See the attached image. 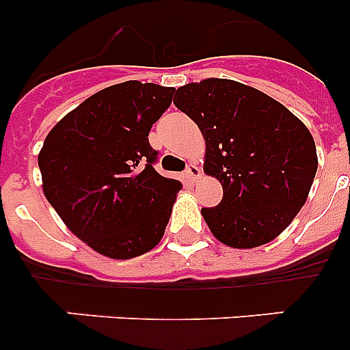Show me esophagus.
Wrapping results in <instances>:
<instances>
[{
	"label": "esophagus",
	"instance_id": "obj_1",
	"mask_svg": "<svg viewBox=\"0 0 350 350\" xmlns=\"http://www.w3.org/2000/svg\"><path fill=\"white\" fill-rule=\"evenodd\" d=\"M202 175V170H200V166L196 165H189L187 168H185V177H187V180L194 182L198 177Z\"/></svg>",
	"mask_w": 350,
	"mask_h": 350
}]
</instances>
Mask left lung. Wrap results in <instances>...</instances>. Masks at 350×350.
I'll return each mask as SVG.
<instances>
[{
    "label": "left lung",
    "mask_w": 350,
    "mask_h": 350,
    "mask_svg": "<svg viewBox=\"0 0 350 350\" xmlns=\"http://www.w3.org/2000/svg\"><path fill=\"white\" fill-rule=\"evenodd\" d=\"M206 144V175L222 184L217 206L202 208L213 237L234 249L271 242L296 217L317 172L307 126L284 105L234 80L206 79L175 92Z\"/></svg>",
    "instance_id": "8db88e82"
}]
</instances>
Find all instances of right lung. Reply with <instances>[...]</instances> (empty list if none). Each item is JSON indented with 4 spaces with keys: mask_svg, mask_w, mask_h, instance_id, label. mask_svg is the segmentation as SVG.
<instances>
[{
    "mask_svg": "<svg viewBox=\"0 0 350 350\" xmlns=\"http://www.w3.org/2000/svg\"><path fill=\"white\" fill-rule=\"evenodd\" d=\"M175 89L138 80L96 92L49 133L38 156L43 193L73 234L129 259L159 243L182 184L154 170L148 131Z\"/></svg>",
    "mask_w": 350,
    "mask_h": 350,
    "instance_id": "1",
    "label": "right lung"
}]
</instances>
